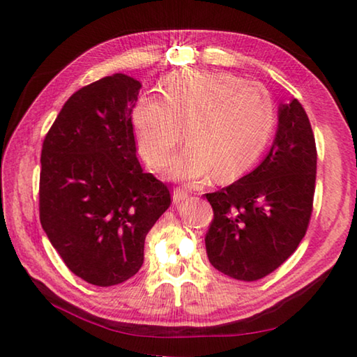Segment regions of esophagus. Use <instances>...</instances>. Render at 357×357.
I'll return each instance as SVG.
<instances>
[{
	"instance_id": "obj_1",
	"label": "esophagus",
	"mask_w": 357,
	"mask_h": 357,
	"mask_svg": "<svg viewBox=\"0 0 357 357\" xmlns=\"http://www.w3.org/2000/svg\"><path fill=\"white\" fill-rule=\"evenodd\" d=\"M189 197H190V193L187 192L184 187H176V189L173 190V202L176 204L185 202Z\"/></svg>"
}]
</instances>
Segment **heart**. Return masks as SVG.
<instances>
[{"mask_svg":"<svg viewBox=\"0 0 357 357\" xmlns=\"http://www.w3.org/2000/svg\"><path fill=\"white\" fill-rule=\"evenodd\" d=\"M138 149L151 167L168 164L184 134L185 149L170 167L174 179L211 173L231 179L250 168L274 128L268 89L225 72L183 70L162 84V100L142 98L134 110Z\"/></svg>","mask_w":357,"mask_h":357,"instance_id":"heart-1","label":"heart"}]
</instances>
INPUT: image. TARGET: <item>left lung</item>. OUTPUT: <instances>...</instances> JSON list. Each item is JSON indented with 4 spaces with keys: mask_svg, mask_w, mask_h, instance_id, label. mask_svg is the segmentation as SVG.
<instances>
[{
    "mask_svg": "<svg viewBox=\"0 0 357 357\" xmlns=\"http://www.w3.org/2000/svg\"><path fill=\"white\" fill-rule=\"evenodd\" d=\"M317 144L298 99L279 108V129L255 170L206 193L214 219L204 238L211 264L234 280L269 275L298 249L313 211Z\"/></svg>",
    "mask_w": 357,
    "mask_h": 357,
    "instance_id": "left-lung-1",
    "label": "left lung"
}]
</instances>
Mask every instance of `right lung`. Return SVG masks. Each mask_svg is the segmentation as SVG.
<instances>
[{"instance_id":"1","label":"right lung","mask_w":357,"mask_h":357,"mask_svg":"<svg viewBox=\"0 0 357 357\" xmlns=\"http://www.w3.org/2000/svg\"><path fill=\"white\" fill-rule=\"evenodd\" d=\"M140 82L124 74L78 89L42 143L40 225L84 282L119 285L140 271L144 239L172 203L137 159L132 110Z\"/></svg>"}]
</instances>
